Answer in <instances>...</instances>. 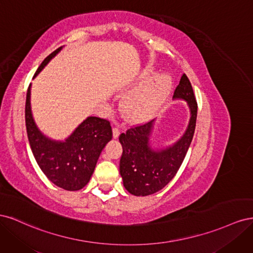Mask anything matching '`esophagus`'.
Segmentation results:
<instances>
[{
	"instance_id": "esophagus-1",
	"label": "esophagus",
	"mask_w": 253,
	"mask_h": 253,
	"mask_svg": "<svg viewBox=\"0 0 253 253\" xmlns=\"http://www.w3.org/2000/svg\"><path fill=\"white\" fill-rule=\"evenodd\" d=\"M119 135H120L119 128H118V127H116V126L113 127V137H114V138H118Z\"/></svg>"
}]
</instances>
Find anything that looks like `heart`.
I'll return each instance as SVG.
<instances>
[{
	"mask_svg": "<svg viewBox=\"0 0 253 253\" xmlns=\"http://www.w3.org/2000/svg\"><path fill=\"white\" fill-rule=\"evenodd\" d=\"M153 74L147 68L139 76V86L125 97L121 111L124 116L132 121H143L156 115L169 98L173 87L172 77L167 73Z\"/></svg>",
	"mask_w": 253,
	"mask_h": 253,
	"instance_id": "b5f03b06",
	"label": "heart"
}]
</instances>
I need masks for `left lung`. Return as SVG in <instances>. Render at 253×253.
Segmentation results:
<instances>
[{
	"label": "left lung",
	"instance_id": "left-lung-1",
	"mask_svg": "<svg viewBox=\"0 0 253 253\" xmlns=\"http://www.w3.org/2000/svg\"><path fill=\"white\" fill-rule=\"evenodd\" d=\"M173 100L187 102L190 119L185 133L172 144L155 143L153 134L156 119L129 128L119 136L122 145L120 175L125 188L135 196L151 195L165 188L177 173L192 141L197 103L192 85L185 74L174 91Z\"/></svg>",
	"mask_w": 253,
	"mask_h": 253
}]
</instances>
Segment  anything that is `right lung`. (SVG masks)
<instances>
[{"instance_id": "add662e5", "label": "right lung", "mask_w": 253, "mask_h": 253, "mask_svg": "<svg viewBox=\"0 0 253 253\" xmlns=\"http://www.w3.org/2000/svg\"><path fill=\"white\" fill-rule=\"evenodd\" d=\"M62 48L63 46L59 47L44 59L35 77ZM30 95L32 83L26 95L25 122L28 141L37 164L57 187L67 191H77L85 187L94 173L102 150L113 137L110 122L88 116L64 140L52 139L38 127L33 116Z\"/></svg>"}]
</instances>
